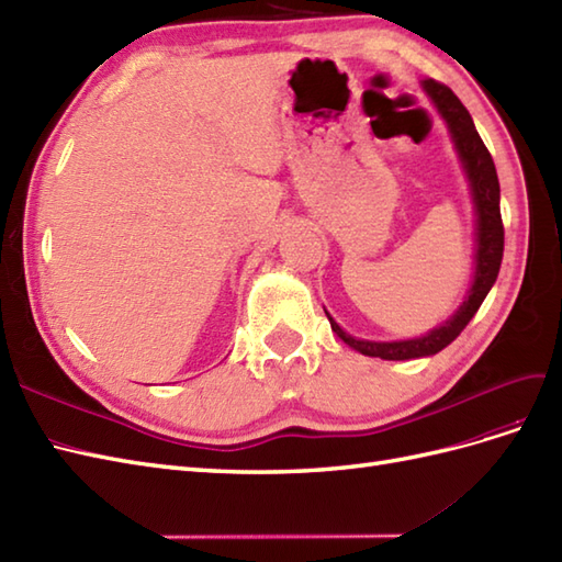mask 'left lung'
<instances>
[{"label":"left lung","mask_w":562,"mask_h":562,"mask_svg":"<svg viewBox=\"0 0 562 562\" xmlns=\"http://www.w3.org/2000/svg\"><path fill=\"white\" fill-rule=\"evenodd\" d=\"M420 85L425 94L429 97V102L435 104L437 113L443 119L446 127H449L458 161L463 166V172L468 178L472 209H474V272H472V282L468 286L463 304L456 308L451 318L443 321L437 327H431L429 333L413 339H398V341L358 339V337H351L349 333H344L339 323L325 311L329 325H333V333H337V337L344 344H349V347L358 353L384 358V361H411V358L435 356L441 349L449 347V344L463 333L465 325L472 321V315L482 306L488 290L494 286L498 278L501 258H503L501 187H498L494 158L484 147L477 127H474L468 109L460 104V99L446 88V85L431 78L420 80Z\"/></svg>","instance_id":"left-lung-1"}]
</instances>
